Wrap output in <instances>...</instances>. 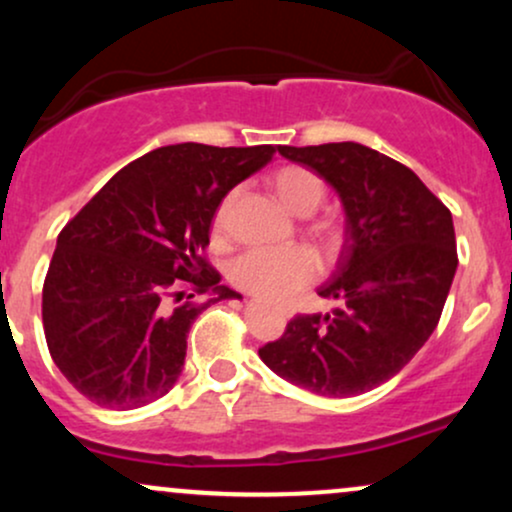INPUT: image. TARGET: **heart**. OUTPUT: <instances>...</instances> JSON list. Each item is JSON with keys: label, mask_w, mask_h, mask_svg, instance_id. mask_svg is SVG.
Masks as SVG:
<instances>
[{"label": "heart", "mask_w": 512, "mask_h": 512, "mask_svg": "<svg viewBox=\"0 0 512 512\" xmlns=\"http://www.w3.org/2000/svg\"><path fill=\"white\" fill-rule=\"evenodd\" d=\"M276 199L284 204L291 214L310 216L325 199V185L313 170L301 166H284L269 178ZM233 197H226L214 216V233H221L226 226V216L231 211ZM313 236L320 238L322 245L332 248L337 240V228L330 221L313 223ZM320 274V260L310 248L296 245L286 250H248L238 255L228 269V279L238 289L264 298V301H289L305 286H310Z\"/></svg>", "instance_id": "obj_1"}]
</instances>
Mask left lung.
Masks as SVG:
<instances>
[{"instance_id":"8db88e82","label":"left lung","mask_w":512,"mask_h":512,"mask_svg":"<svg viewBox=\"0 0 512 512\" xmlns=\"http://www.w3.org/2000/svg\"><path fill=\"white\" fill-rule=\"evenodd\" d=\"M337 190L346 238L317 293L337 308L296 315L260 358L315 395L351 397L397 375L436 330L457 269L452 214L414 170L356 144L279 146Z\"/></svg>"}]
</instances>
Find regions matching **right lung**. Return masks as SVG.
<instances>
[{"label":"right lung","mask_w":512,"mask_h":512,"mask_svg":"<svg viewBox=\"0 0 512 512\" xmlns=\"http://www.w3.org/2000/svg\"><path fill=\"white\" fill-rule=\"evenodd\" d=\"M274 151L161 146L115 173L62 228L43 284V327L52 361L86 399L137 409L175 385L197 315L238 298L204 257L211 219Z\"/></svg>","instance_id":"add662e5"}]
</instances>
